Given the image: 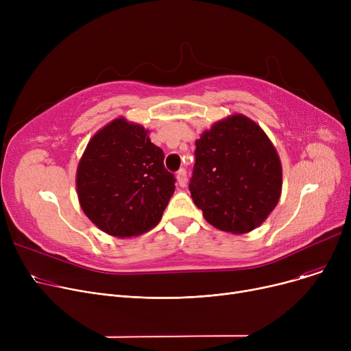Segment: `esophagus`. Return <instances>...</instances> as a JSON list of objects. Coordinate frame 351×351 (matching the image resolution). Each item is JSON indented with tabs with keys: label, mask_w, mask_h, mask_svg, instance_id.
Wrapping results in <instances>:
<instances>
[{
	"label": "esophagus",
	"mask_w": 351,
	"mask_h": 351,
	"mask_svg": "<svg viewBox=\"0 0 351 351\" xmlns=\"http://www.w3.org/2000/svg\"><path fill=\"white\" fill-rule=\"evenodd\" d=\"M176 179H178V183L180 188H185L186 183H188V176H186V169H179L178 173H176Z\"/></svg>",
	"instance_id": "34e87169"
}]
</instances>
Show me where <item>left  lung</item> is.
<instances>
[{
    "instance_id": "left-lung-1",
    "label": "left lung",
    "mask_w": 351,
    "mask_h": 351,
    "mask_svg": "<svg viewBox=\"0 0 351 351\" xmlns=\"http://www.w3.org/2000/svg\"><path fill=\"white\" fill-rule=\"evenodd\" d=\"M189 191L208 222L247 233L262 225L282 193V163L263 129L236 114L212 125L195 142Z\"/></svg>"
}]
</instances>
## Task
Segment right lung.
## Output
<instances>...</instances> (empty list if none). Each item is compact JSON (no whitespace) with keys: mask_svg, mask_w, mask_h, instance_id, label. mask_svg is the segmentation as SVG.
Returning <instances> with one entry per match:
<instances>
[{"mask_svg":"<svg viewBox=\"0 0 351 351\" xmlns=\"http://www.w3.org/2000/svg\"><path fill=\"white\" fill-rule=\"evenodd\" d=\"M149 131L125 118L90 138L77 169L84 213L110 236L131 237L155 228L175 192L165 154Z\"/></svg>","mask_w":351,"mask_h":351,"instance_id":"right-lung-1","label":"right lung"}]
</instances>
